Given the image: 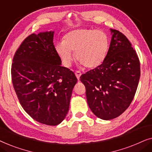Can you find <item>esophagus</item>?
<instances>
[{
    "mask_svg": "<svg viewBox=\"0 0 152 152\" xmlns=\"http://www.w3.org/2000/svg\"><path fill=\"white\" fill-rule=\"evenodd\" d=\"M75 76H76L77 79L78 80H80V76L82 75V72H80V71H76L75 72Z\"/></svg>",
    "mask_w": 152,
    "mask_h": 152,
    "instance_id": "1",
    "label": "esophagus"
}]
</instances>
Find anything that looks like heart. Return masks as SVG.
Here are the masks:
<instances>
[{
    "label": "heart",
    "instance_id": "heart-1",
    "mask_svg": "<svg viewBox=\"0 0 152 152\" xmlns=\"http://www.w3.org/2000/svg\"><path fill=\"white\" fill-rule=\"evenodd\" d=\"M109 37L100 30L81 28L70 31L64 35L63 42L56 45L57 55L66 67L71 66L73 55L81 65L86 68L100 66L107 57Z\"/></svg>",
    "mask_w": 152,
    "mask_h": 152
}]
</instances>
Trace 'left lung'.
I'll list each match as a JSON object with an SVG mask.
<instances>
[{"label": "left lung", "mask_w": 152, "mask_h": 152, "mask_svg": "<svg viewBox=\"0 0 152 152\" xmlns=\"http://www.w3.org/2000/svg\"><path fill=\"white\" fill-rule=\"evenodd\" d=\"M110 31L111 40L104 61L80 77L89 108L104 120L118 117L129 107L140 76V61L129 41L119 31Z\"/></svg>", "instance_id": "left-lung-1"}]
</instances>
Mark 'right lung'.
<instances>
[{
	"mask_svg": "<svg viewBox=\"0 0 152 152\" xmlns=\"http://www.w3.org/2000/svg\"><path fill=\"white\" fill-rule=\"evenodd\" d=\"M54 32L28 36L12 64V84L22 107L34 120L50 126L66 118L77 82L73 72L61 66L53 43Z\"/></svg>",
	"mask_w": 152,
	"mask_h": 152,
	"instance_id": "add662e5",
	"label": "right lung"
}]
</instances>
